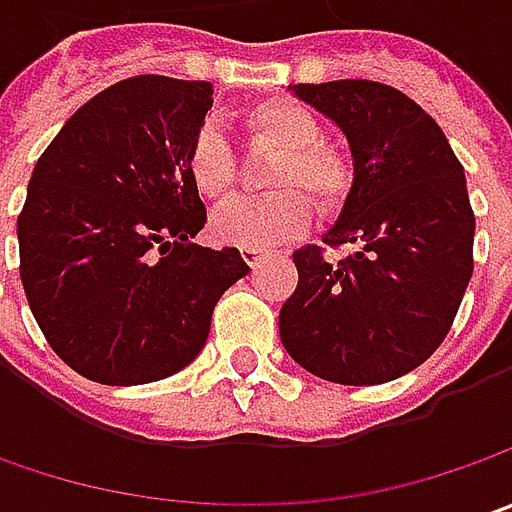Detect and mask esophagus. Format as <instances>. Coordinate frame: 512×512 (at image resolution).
Listing matches in <instances>:
<instances>
[{"label":"esophagus","mask_w":512,"mask_h":512,"mask_svg":"<svg viewBox=\"0 0 512 512\" xmlns=\"http://www.w3.org/2000/svg\"><path fill=\"white\" fill-rule=\"evenodd\" d=\"M239 253H242V259H245L247 267H256L265 259V250H259V247H242Z\"/></svg>","instance_id":"esophagus-1"}]
</instances>
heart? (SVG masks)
Here are the masks:
<instances>
[{
    "mask_svg": "<svg viewBox=\"0 0 512 512\" xmlns=\"http://www.w3.org/2000/svg\"><path fill=\"white\" fill-rule=\"evenodd\" d=\"M247 145L273 150L267 196L236 199L213 216V236L222 245L265 247L299 239L310 227L313 205L325 216L342 213L356 190L353 156L322 139L319 119L293 99H265L242 113ZM185 173L205 202H225L239 185V156L216 125H199L185 148Z\"/></svg>",
    "mask_w": 512,
    "mask_h": 512,
    "instance_id": "heart-1",
    "label": "heart"
}]
</instances>
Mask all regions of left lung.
Masks as SVG:
<instances>
[{"label": "left lung", "mask_w": 512, "mask_h": 512, "mask_svg": "<svg viewBox=\"0 0 512 512\" xmlns=\"http://www.w3.org/2000/svg\"><path fill=\"white\" fill-rule=\"evenodd\" d=\"M344 130L356 190L325 236L356 247L293 253L299 285L279 313L285 350L336 384H384L427 362L450 333L473 276L476 216L442 128L402 90L373 79L293 85Z\"/></svg>", "instance_id": "1"}]
</instances>
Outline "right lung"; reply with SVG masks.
Masks as SVG:
<instances>
[{
	"mask_svg": "<svg viewBox=\"0 0 512 512\" xmlns=\"http://www.w3.org/2000/svg\"><path fill=\"white\" fill-rule=\"evenodd\" d=\"M210 82L133 76L76 110L39 156L16 222L30 313L90 382L148 384L196 359L227 287L250 267L236 247L190 239L207 210L185 173Z\"/></svg>",
	"mask_w": 512,
	"mask_h": 512,
	"instance_id": "add662e5",
	"label": "right lung"
}]
</instances>
